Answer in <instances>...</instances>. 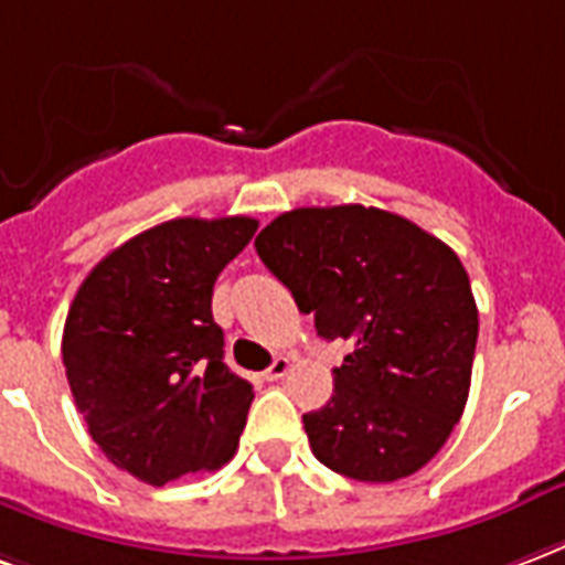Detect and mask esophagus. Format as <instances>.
<instances>
[{"instance_id": "esophagus-1", "label": "esophagus", "mask_w": 565, "mask_h": 565, "mask_svg": "<svg viewBox=\"0 0 565 565\" xmlns=\"http://www.w3.org/2000/svg\"><path fill=\"white\" fill-rule=\"evenodd\" d=\"M287 371H290V359L278 356L269 367H266V374H263V377H266V380H281V377H287Z\"/></svg>"}]
</instances>
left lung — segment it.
<instances>
[{
	"label": "left lung",
	"instance_id": "obj_1",
	"mask_svg": "<svg viewBox=\"0 0 565 565\" xmlns=\"http://www.w3.org/2000/svg\"><path fill=\"white\" fill-rule=\"evenodd\" d=\"M254 248L317 335L350 344L332 398L302 416L317 461L356 482L422 470L470 395L479 311L458 254L359 203L284 212Z\"/></svg>",
	"mask_w": 565,
	"mask_h": 565
}]
</instances>
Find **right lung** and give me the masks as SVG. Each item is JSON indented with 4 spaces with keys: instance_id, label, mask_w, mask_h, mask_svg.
I'll return each mask as SVG.
<instances>
[{
    "instance_id": "1",
    "label": "right lung",
    "mask_w": 565,
    "mask_h": 565,
    "mask_svg": "<svg viewBox=\"0 0 565 565\" xmlns=\"http://www.w3.org/2000/svg\"><path fill=\"white\" fill-rule=\"evenodd\" d=\"M254 230L245 215L164 221L110 250L71 302V395L98 449L140 482L161 488L236 455L254 386L224 365L212 287Z\"/></svg>"
}]
</instances>
